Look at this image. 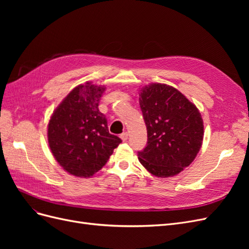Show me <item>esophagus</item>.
<instances>
[{"label":"esophagus","instance_id":"esophagus-1","mask_svg":"<svg viewBox=\"0 0 249 249\" xmlns=\"http://www.w3.org/2000/svg\"><path fill=\"white\" fill-rule=\"evenodd\" d=\"M127 137H129V134H127L126 132H124V133H123L122 135H120V138H122L123 141H126Z\"/></svg>","mask_w":249,"mask_h":249}]
</instances>
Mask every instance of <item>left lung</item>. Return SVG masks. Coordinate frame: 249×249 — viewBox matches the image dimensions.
Wrapping results in <instances>:
<instances>
[{
  "label": "left lung",
  "mask_w": 249,
  "mask_h": 249,
  "mask_svg": "<svg viewBox=\"0 0 249 249\" xmlns=\"http://www.w3.org/2000/svg\"><path fill=\"white\" fill-rule=\"evenodd\" d=\"M139 104L147 130L138 159L158 178L176 176L189 166L201 147L203 122L198 109L178 89L155 83L143 87Z\"/></svg>",
  "instance_id": "left-lung-1"
}]
</instances>
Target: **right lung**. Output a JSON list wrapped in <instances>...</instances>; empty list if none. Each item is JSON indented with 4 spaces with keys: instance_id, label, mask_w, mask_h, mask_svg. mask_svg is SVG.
Wrapping results in <instances>:
<instances>
[{
    "instance_id": "right-lung-1",
    "label": "right lung",
    "mask_w": 249,
    "mask_h": 249,
    "mask_svg": "<svg viewBox=\"0 0 249 249\" xmlns=\"http://www.w3.org/2000/svg\"><path fill=\"white\" fill-rule=\"evenodd\" d=\"M105 89L89 82L77 86L50 119L48 140L52 154L74 177H92L122 142L109 133L107 118L99 110Z\"/></svg>"
}]
</instances>
